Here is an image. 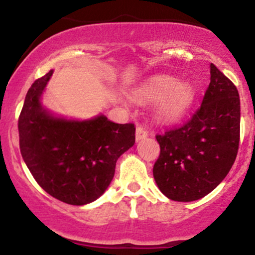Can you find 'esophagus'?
<instances>
[{
	"label": "esophagus",
	"instance_id": "esophagus-1",
	"mask_svg": "<svg viewBox=\"0 0 255 255\" xmlns=\"http://www.w3.org/2000/svg\"><path fill=\"white\" fill-rule=\"evenodd\" d=\"M147 137H148V130L144 129L143 127H140V126H138L137 129H135V138H137V140H142Z\"/></svg>",
	"mask_w": 255,
	"mask_h": 255
}]
</instances>
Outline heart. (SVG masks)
I'll list each match as a JSON object with an SVG mask.
<instances>
[{
	"mask_svg": "<svg viewBox=\"0 0 255 255\" xmlns=\"http://www.w3.org/2000/svg\"><path fill=\"white\" fill-rule=\"evenodd\" d=\"M139 97L157 101L154 116L165 123L179 121L194 101V88L187 82H178L172 76H157L138 91Z\"/></svg>",
	"mask_w": 255,
	"mask_h": 255,
	"instance_id": "obj_1",
	"label": "heart"
}]
</instances>
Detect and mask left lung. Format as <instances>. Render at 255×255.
Segmentation results:
<instances>
[{
  "instance_id": "obj_1",
  "label": "left lung",
  "mask_w": 255,
  "mask_h": 255,
  "mask_svg": "<svg viewBox=\"0 0 255 255\" xmlns=\"http://www.w3.org/2000/svg\"><path fill=\"white\" fill-rule=\"evenodd\" d=\"M241 133V101L234 83L211 63V83L188 122L155 135L160 153L153 167L167 198L193 202L226 178L236 160Z\"/></svg>"
}]
</instances>
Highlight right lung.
<instances>
[{"label":"right lung","mask_w":255,"mask_h":255,"mask_svg":"<svg viewBox=\"0 0 255 255\" xmlns=\"http://www.w3.org/2000/svg\"><path fill=\"white\" fill-rule=\"evenodd\" d=\"M52 73L34 81L27 92L18 118L19 149L49 196L83 206L106 192L117 159L134 144L135 127L113 123L103 115L87 121L54 117L41 105Z\"/></svg>","instance_id":"add662e5"}]
</instances>
